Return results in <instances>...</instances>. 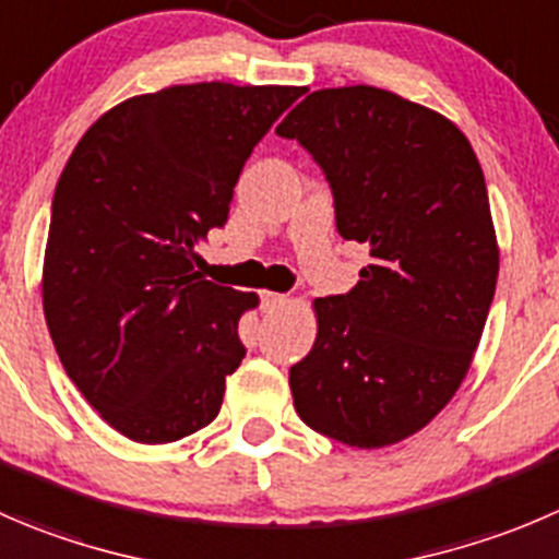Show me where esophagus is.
<instances>
[{
    "mask_svg": "<svg viewBox=\"0 0 559 559\" xmlns=\"http://www.w3.org/2000/svg\"><path fill=\"white\" fill-rule=\"evenodd\" d=\"M284 300H286V295H281V292H264V295H262V308L273 311V308H278Z\"/></svg>",
    "mask_w": 559,
    "mask_h": 559,
    "instance_id": "34e87169",
    "label": "esophagus"
}]
</instances>
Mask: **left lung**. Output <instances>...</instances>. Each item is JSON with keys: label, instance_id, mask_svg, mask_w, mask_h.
I'll use <instances>...</instances> for the list:
<instances>
[{"label": "left lung", "instance_id": "8db88e82", "mask_svg": "<svg viewBox=\"0 0 559 559\" xmlns=\"http://www.w3.org/2000/svg\"><path fill=\"white\" fill-rule=\"evenodd\" d=\"M311 153L344 240L371 262L313 300L317 341L289 368L302 424L349 448L424 429L453 399L495 300L500 251L467 135L377 86L311 92L275 128Z\"/></svg>", "mask_w": 559, "mask_h": 559}]
</instances>
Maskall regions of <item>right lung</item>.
Returning a JSON list of instances; mask_svg holds the SVG:
<instances>
[{
  "label": "right lung",
  "instance_id": "obj_1",
  "mask_svg": "<svg viewBox=\"0 0 559 559\" xmlns=\"http://www.w3.org/2000/svg\"><path fill=\"white\" fill-rule=\"evenodd\" d=\"M300 86H166L103 114L75 144L51 202L43 311L86 401L133 442L213 424L246 357L253 292L204 281L193 251L229 218L253 147Z\"/></svg>",
  "mask_w": 559,
  "mask_h": 559
}]
</instances>
